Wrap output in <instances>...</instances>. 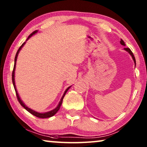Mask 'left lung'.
Returning <instances> with one entry per match:
<instances>
[{
    "label": "left lung",
    "mask_w": 147,
    "mask_h": 147,
    "mask_svg": "<svg viewBox=\"0 0 147 147\" xmlns=\"http://www.w3.org/2000/svg\"><path fill=\"white\" fill-rule=\"evenodd\" d=\"M120 43H121V44L122 45L126 46V45H125V43H124V41L123 40V39H121ZM124 49L125 50V51H127V52H128L129 53H130V55L131 56V57H132V58H133L134 61V63H135V65H136V59H135V57H134V54H133V53H132V52H131V50H130V49H129V48H124Z\"/></svg>",
    "instance_id": "obj_1"
}]
</instances>
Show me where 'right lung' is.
Here are the masks:
<instances>
[{"mask_svg": "<svg viewBox=\"0 0 147 147\" xmlns=\"http://www.w3.org/2000/svg\"><path fill=\"white\" fill-rule=\"evenodd\" d=\"M36 32H38V30H36V31H34V32H32V33L28 37V38H27L26 41L28 40V39L30 38V37H32V36H33V35H34V34H36ZM24 43H25V42H24V43H23V44H22V45L19 47V49H18V51H17V52L16 57H15V63H14L13 69V71H12V82H13V87H14V89H15V91H16V96H17V100H18V101H19V102L20 103V104H21V105L22 106H23L24 109H26V110L28 111L29 113H30L32 114V115H33L37 117H38V118H43V119H44V118H49V117H51L54 115L57 112H58V111L59 110V108H60V106H61V105L62 102H63V97H64V96L65 95V93H67V91L69 90V89L71 87H69V88L66 89L65 91V93H64V94H63V96H62V98H61V99L60 102H59L58 106H57L55 109H53V110H52V111H49V112L44 113H40L36 112V111L32 110V109L28 108V107L24 105V104L23 102H22V100H21V98H20L19 94H18V93H17V91L16 87V84H15V79H14V76H14V75H15V69H16V61H17V56H18V54H19V53L20 50H21L22 47H23Z\"/></svg>", "mask_w": 147, "mask_h": 147, "instance_id": "obj_1", "label": "right lung"}]
</instances>
